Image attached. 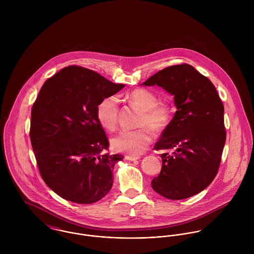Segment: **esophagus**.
<instances>
[{
	"instance_id": "esophagus-1",
	"label": "esophagus",
	"mask_w": 254,
	"mask_h": 254,
	"mask_svg": "<svg viewBox=\"0 0 254 254\" xmlns=\"http://www.w3.org/2000/svg\"><path fill=\"white\" fill-rule=\"evenodd\" d=\"M140 157L139 156H133V155H125V159L129 161H135L138 160Z\"/></svg>"
}]
</instances>
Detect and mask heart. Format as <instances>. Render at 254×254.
Instances as JSON below:
<instances>
[{"mask_svg": "<svg viewBox=\"0 0 254 254\" xmlns=\"http://www.w3.org/2000/svg\"><path fill=\"white\" fill-rule=\"evenodd\" d=\"M131 105L142 110L137 130H122L111 139V146L115 151L131 155L142 154L152 142L154 133L163 132L172 119V109L168 104L158 103L157 97L150 91L137 89L127 95ZM119 114V102L115 96H109L101 101L97 108L99 122L107 129L115 128ZM150 128L148 129V128Z\"/></svg>", "mask_w": 254, "mask_h": 254, "instance_id": "b5f03b06", "label": "heart"}]
</instances>
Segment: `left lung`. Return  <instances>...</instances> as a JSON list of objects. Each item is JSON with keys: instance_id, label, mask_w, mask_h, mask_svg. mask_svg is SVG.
I'll return each mask as SVG.
<instances>
[{"instance_id": "obj_1", "label": "left lung", "mask_w": 254, "mask_h": 254, "mask_svg": "<svg viewBox=\"0 0 254 254\" xmlns=\"http://www.w3.org/2000/svg\"><path fill=\"white\" fill-rule=\"evenodd\" d=\"M142 85H157L174 97L176 112L155 149L162 168L152 189L169 199H184L203 190L217 174L226 142L224 106L211 81L184 64L159 70Z\"/></svg>"}]
</instances>
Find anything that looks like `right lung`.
Wrapping results in <instances>:
<instances>
[{
  "mask_svg": "<svg viewBox=\"0 0 254 254\" xmlns=\"http://www.w3.org/2000/svg\"><path fill=\"white\" fill-rule=\"evenodd\" d=\"M123 87L93 70L68 66L41 88L30 139L43 180L61 197L90 204L111 190L113 167L123 156L105 152L109 141L97 108Z\"/></svg>",
  "mask_w": 254,
  "mask_h": 254,
  "instance_id": "1",
  "label": "right lung"
}]
</instances>
